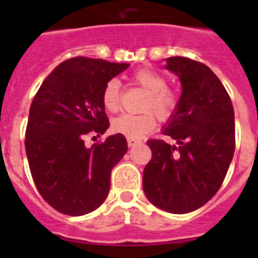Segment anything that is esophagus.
<instances>
[{
    "label": "esophagus",
    "mask_w": 258,
    "mask_h": 258,
    "mask_svg": "<svg viewBox=\"0 0 258 258\" xmlns=\"http://www.w3.org/2000/svg\"><path fill=\"white\" fill-rule=\"evenodd\" d=\"M127 143H128V147H134L141 143V141H138L135 138H127Z\"/></svg>",
    "instance_id": "obj_1"
}]
</instances>
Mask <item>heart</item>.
<instances>
[{
	"label": "heart",
	"instance_id": "obj_1",
	"mask_svg": "<svg viewBox=\"0 0 258 258\" xmlns=\"http://www.w3.org/2000/svg\"><path fill=\"white\" fill-rule=\"evenodd\" d=\"M134 82L147 91V96L143 101V109H151L146 112L123 113L112 120L113 133L121 134L127 138H141L142 135L153 131L157 125V117L167 120L175 112L179 96L174 88L167 87V80L162 74L151 68H142L134 72ZM120 83L116 79H111L105 83L101 101L108 112H117L120 109ZM154 112L153 113L152 111Z\"/></svg>",
	"mask_w": 258,
	"mask_h": 258
}]
</instances>
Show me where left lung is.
<instances>
[{
  "mask_svg": "<svg viewBox=\"0 0 258 258\" xmlns=\"http://www.w3.org/2000/svg\"><path fill=\"white\" fill-rule=\"evenodd\" d=\"M166 61L182 83L178 107L163 130L176 143L147 142L153 157L143 171V190L157 208L183 214L204 206L224 182L236 147L234 111L209 67L179 56Z\"/></svg>",
  "mask_w": 258,
  "mask_h": 258,
  "instance_id": "1",
  "label": "left lung"
}]
</instances>
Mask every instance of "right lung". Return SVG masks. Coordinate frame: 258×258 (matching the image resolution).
Segmentation results:
<instances>
[{
	"label": "right lung",
	"instance_id": "add662e5",
	"mask_svg": "<svg viewBox=\"0 0 258 258\" xmlns=\"http://www.w3.org/2000/svg\"><path fill=\"white\" fill-rule=\"evenodd\" d=\"M128 68L125 62L74 57L42 82L29 109L25 150L41 197L57 212L84 216L105 201L111 171L127 153L124 135L91 147L84 139L109 127L101 101L105 83ZM95 138V137H93Z\"/></svg>",
	"mask_w": 258,
	"mask_h": 258
}]
</instances>
